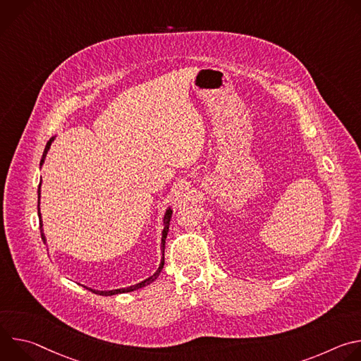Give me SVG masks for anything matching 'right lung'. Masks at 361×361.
I'll use <instances>...</instances> for the list:
<instances>
[{
  "mask_svg": "<svg viewBox=\"0 0 361 361\" xmlns=\"http://www.w3.org/2000/svg\"><path fill=\"white\" fill-rule=\"evenodd\" d=\"M56 137H57V135L51 137V138L48 140V142H47L45 148H44V152H42L41 161H39V169L42 167V164H44V161H45V159H47V154H48V151H49V147H51V144H53V141L56 140ZM37 194H38V205H37V209H38V219H39V230H41V238H42V241H44V243H47V238H45V234H44V228H42V219H41V212H39V200H41V180H39V185H38V191H37ZM171 214H173V210H171V207H167V210H166V213H164V219H163V226H164V228H163V231H161V244H160V247H161V254H163V255H161V262H160V266H159V269L156 270V273L151 274L149 277H147L145 280H142V281H140V283H137V284H133V286H128V287H121V288H114V290H95V288H91V287H87V286H82V287H85L87 290L92 291V293H95V294H98V295H116V294L130 293V291H134V290L142 288V287L148 286L149 283H152L154 280H156V279L160 276V273H161V270H163V267H164V248H166V238H167V234H169V227H170Z\"/></svg>",
  "mask_w": 361,
  "mask_h": 361,
  "instance_id": "obj_1",
  "label": "right lung"
}]
</instances>
